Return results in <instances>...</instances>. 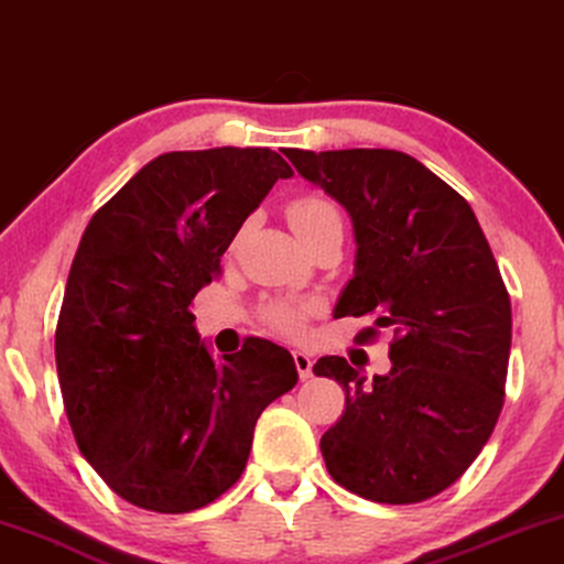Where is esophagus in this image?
Returning a JSON list of instances; mask_svg holds the SVG:
<instances>
[{
	"label": "esophagus",
	"mask_w": 564,
	"mask_h": 564,
	"mask_svg": "<svg viewBox=\"0 0 564 564\" xmlns=\"http://www.w3.org/2000/svg\"><path fill=\"white\" fill-rule=\"evenodd\" d=\"M292 359H295V367H297V375L300 380H307V377L313 375V357L303 349L292 351Z\"/></svg>",
	"instance_id": "34e87169"
}]
</instances>
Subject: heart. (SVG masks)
Instances as JSON below:
<instances>
[{
	"instance_id": "heart-1",
	"label": "heart",
	"mask_w": 564,
	"mask_h": 564,
	"mask_svg": "<svg viewBox=\"0 0 564 564\" xmlns=\"http://www.w3.org/2000/svg\"><path fill=\"white\" fill-rule=\"evenodd\" d=\"M288 218L300 241H305V238L318 234L321 228L330 226V223H341V215H338L336 207L323 197L295 199V203L288 207ZM303 315H305V307L297 303H288V300L267 305L264 311V318L269 326H274L276 330H284V334H295L300 323H303Z\"/></svg>"
}]
</instances>
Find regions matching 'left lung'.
Returning a JSON list of instances; mask_svg holds the SVG:
<instances>
[{
	"label": "left lung",
	"instance_id": "1",
	"mask_svg": "<svg viewBox=\"0 0 564 564\" xmlns=\"http://www.w3.org/2000/svg\"><path fill=\"white\" fill-rule=\"evenodd\" d=\"M282 153L351 218L354 276L334 315H375L395 334L390 372L369 382L344 357L315 361L346 390L321 438L328 473L377 503L434 498L473 465L503 408L511 300L488 238L467 199L403 151Z\"/></svg>",
	"mask_w": 564,
	"mask_h": 564
}]
</instances>
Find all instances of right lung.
Instances as JSON below:
<instances>
[{"mask_svg":"<svg viewBox=\"0 0 564 564\" xmlns=\"http://www.w3.org/2000/svg\"><path fill=\"white\" fill-rule=\"evenodd\" d=\"M288 176L269 149L161 153L84 230L56 369L84 459L128 503L156 513L213 503L241 477L261 411L297 384L292 354L267 338L215 361L189 311Z\"/></svg>","mask_w":564,"mask_h":564,"instance_id":"right-lung-1","label":"right lung"}]
</instances>
